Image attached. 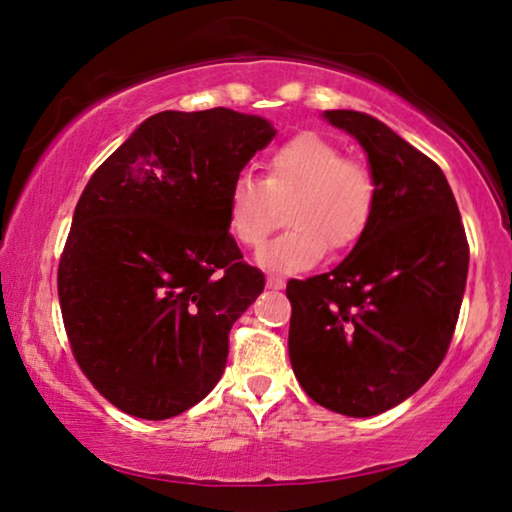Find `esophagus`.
Masks as SVG:
<instances>
[{
  "label": "esophagus",
  "mask_w": 512,
  "mask_h": 512,
  "mask_svg": "<svg viewBox=\"0 0 512 512\" xmlns=\"http://www.w3.org/2000/svg\"><path fill=\"white\" fill-rule=\"evenodd\" d=\"M265 284H268V289H284V279L277 277V275H268Z\"/></svg>",
  "instance_id": "esophagus-1"
}]
</instances>
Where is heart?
<instances>
[{
    "instance_id": "obj_1",
    "label": "heart",
    "mask_w": 512,
    "mask_h": 512,
    "mask_svg": "<svg viewBox=\"0 0 512 512\" xmlns=\"http://www.w3.org/2000/svg\"><path fill=\"white\" fill-rule=\"evenodd\" d=\"M286 207L289 230L270 242L258 263L268 270H305L326 254H347L368 233L377 181L368 165L317 132H300L270 151L265 179L235 174L226 191V223L242 247L268 240Z\"/></svg>"
}]
</instances>
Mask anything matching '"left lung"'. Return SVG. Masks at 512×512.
<instances>
[{
	"label": "left lung",
	"mask_w": 512,
	"mask_h": 512,
	"mask_svg": "<svg viewBox=\"0 0 512 512\" xmlns=\"http://www.w3.org/2000/svg\"><path fill=\"white\" fill-rule=\"evenodd\" d=\"M377 181L368 233L338 268L291 279L289 356L314 403L373 417L415 394L443 363L468 275V240L445 174L394 130L335 109Z\"/></svg>",
	"instance_id": "obj_1"
}]
</instances>
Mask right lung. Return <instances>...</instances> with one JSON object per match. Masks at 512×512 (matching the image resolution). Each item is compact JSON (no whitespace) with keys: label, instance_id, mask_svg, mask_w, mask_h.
I'll list each match as a JSON object with an SVG mask.
<instances>
[{"label":"right lung","instance_id":"obj_1","mask_svg":"<svg viewBox=\"0 0 512 512\" xmlns=\"http://www.w3.org/2000/svg\"><path fill=\"white\" fill-rule=\"evenodd\" d=\"M272 137L233 109L160 111L83 188L60 310L76 363L118 410L181 415L223 375L230 326L265 286L228 233L226 191Z\"/></svg>","mask_w":512,"mask_h":512}]
</instances>
